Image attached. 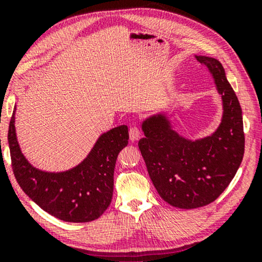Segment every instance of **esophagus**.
<instances>
[{
    "instance_id": "1",
    "label": "esophagus",
    "mask_w": 262,
    "mask_h": 262,
    "mask_svg": "<svg viewBox=\"0 0 262 262\" xmlns=\"http://www.w3.org/2000/svg\"><path fill=\"white\" fill-rule=\"evenodd\" d=\"M128 136H130V139L132 142L137 141V139L141 137V131L137 126H132L130 127V131H128Z\"/></svg>"
}]
</instances>
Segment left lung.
<instances>
[{
	"label": "left lung",
	"instance_id": "left-lung-1",
	"mask_svg": "<svg viewBox=\"0 0 262 262\" xmlns=\"http://www.w3.org/2000/svg\"><path fill=\"white\" fill-rule=\"evenodd\" d=\"M212 75L223 102L220 126L207 137L191 141L171 128L164 114L142 124L138 142L149 177L164 202L179 209L212 203L228 187L245 154L242 110L220 60L195 56Z\"/></svg>",
	"mask_w": 262,
	"mask_h": 262
}]
</instances>
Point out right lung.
<instances>
[{
    "instance_id": "obj_1",
    "label": "right lung",
    "mask_w": 262,
    "mask_h": 262,
    "mask_svg": "<svg viewBox=\"0 0 262 262\" xmlns=\"http://www.w3.org/2000/svg\"><path fill=\"white\" fill-rule=\"evenodd\" d=\"M14 123L15 110L9 123L8 143L14 175L23 191L60 221L85 223L98 220L112 200L117 157L127 145L126 125L100 136L88 156L73 169L49 173L34 168L23 155Z\"/></svg>"
}]
</instances>
